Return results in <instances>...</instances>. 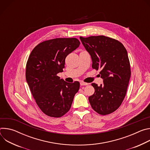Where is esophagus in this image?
<instances>
[{
  "mask_svg": "<svg viewBox=\"0 0 150 150\" xmlns=\"http://www.w3.org/2000/svg\"><path fill=\"white\" fill-rule=\"evenodd\" d=\"M80 85L82 86V85H88V83H86V82H80Z\"/></svg>",
  "mask_w": 150,
  "mask_h": 150,
  "instance_id": "1",
  "label": "esophagus"
}]
</instances>
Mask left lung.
<instances>
[{"label":"left lung","instance_id":"8db88e82","mask_svg":"<svg viewBox=\"0 0 150 150\" xmlns=\"http://www.w3.org/2000/svg\"><path fill=\"white\" fill-rule=\"evenodd\" d=\"M91 56L92 68L101 69L103 83H93L94 94L88 100L94 111L106 115L116 110L127 91L131 77L129 60L124 46L119 41L104 35L79 37Z\"/></svg>","mask_w":150,"mask_h":150}]
</instances>
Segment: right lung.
<instances>
[{
    "label": "right lung",
    "mask_w": 150,
    "mask_h": 150,
    "mask_svg": "<svg viewBox=\"0 0 150 150\" xmlns=\"http://www.w3.org/2000/svg\"><path fill=\"white\" fill-rule=\"evenodd\" d=\"M80 45L76 38H58L40 42L26 65V80L39 108L46 115L60 117L71 107L79 82H65L57 75L65 68L66 57Z\"/></svg>",
    "instance_id": "right-lung-1"
}]
</instances>
